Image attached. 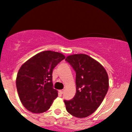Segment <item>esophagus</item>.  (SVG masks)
Returning a JSON list of instances; mask_svg holds the SVG:
<instances>
[{
    "instance_id": "34e87169",
    "label": "esophagus",
    "mask_w": 132,
    "mask_h": 132,
    "mask_svg": "<svg viewBox=\"0 0 132 132\" xmlns=\"http://www.w3.org/2000/svg\"><path fill=\"white\" fill-rule=\"evenodd\" d=\"M59 92H60V94H63L64 93V90H60V91H59Z\"/></svg>"
}]
</instances>
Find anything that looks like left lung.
<instances>
[{
    "label": "left lung",
    "instance_id": "1",
    "mask_svg": "<svg viewBox=\"0 0 132 132\" xmlns=\"http://www.w3.org/2000/svg\"><path fill=\"white\" fill-rule=\"evenodd\" d=\"M76 72V93L64 100L66 110L72 116L84 118L99 107L109 89V78L104 68L87 54H76L65 60Z\"/></svg>",
    "mask_w": 132,
    "mask_h": 132
}]
</instances>
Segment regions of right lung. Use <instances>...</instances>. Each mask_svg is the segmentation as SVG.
Returning <instances> with one entry per match:
<instances>
[{"label": "right lung", "mask_w": 132, "mask_h": 132, "mask_svg": "<svg viewBox=\"0 0 132 132\" xmlns=\"http://www.w3.org/2000/svg\"><path fill=\"white\" fill-rule=\"evenodd\" d=\"M65 59L63 54L45 51L30 58L20 68L16 86L24 107L33 113H42L50 108L57 97L53 88V70Z\"/></svg>", "instance_id": "right-lung-1"}]
</instances>
